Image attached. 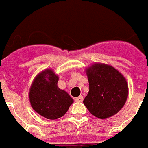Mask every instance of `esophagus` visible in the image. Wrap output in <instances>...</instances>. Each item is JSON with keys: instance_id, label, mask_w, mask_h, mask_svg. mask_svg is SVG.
<instances>
[{"instance_id": "esophagus-1", "label": "esophagus", "mask_w": 148, "mask_h": 148, "mask_svg": "<svg viewBox=\"0 0 148 148\" xmlns=\"http://www.w3.org/2000/svg\"><path fill=\"white\" fill-rule=\"evenodd\" d=\"M75 101H77V102H82V101H83V97L82 96V95H80L79 97H77L75 98Z\"/></svg>"}]
</instances>
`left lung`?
I'll use <instances>...</instances> for the list:
<instances>
[{
    "mask_svg": "<svg viewBox=\"0 0 148 148\" xmlns=\"http://www.w3.org/2000/svg\"><path fill=\"white\" fill-rule=\"evenodd\" d=\"M90 90L83 103L92 115L106 119L120 111L128 96V85L121 72L110 65L95 62L86 68Z\"/></svg>",
    "mask_w": 148,
    "mask_h": 148,
    "instance_id": "obj_1",
    "label": "left lung"
}]
</instances>
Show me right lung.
<instances>
[{"instance_id":"obj_1","label":"right lung","mask_w":148,"mask_h":148,"mask_svg":"<svg viewBox=\"0 0 148 148\" xmlns=\"http://www.w3.org/2000/svg\"><path fill=\"white\" fill-rule=\"evenodd\" d=\"M58 75L52 69H45L34 78L29 90V101L38 114L49 120L62 117L74 100L58 86Z\"/></svg>"}]
</instances>
